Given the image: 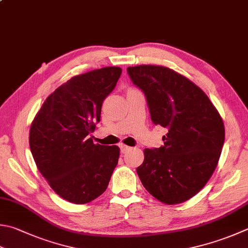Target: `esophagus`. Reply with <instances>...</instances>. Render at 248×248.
Returning a JSON list of instances; mask_svg holds the SVG:
<instances>
[{"label":"esophagus","mask_w":248,"mask_h":248,"mask_svg":"<svg viewBox=\"0 0 248 248\" xmlns=\"http://www.w3.org/2000/svg\"><path fill=\"white\" fill-rule=\"evenodd\" d=\"M120 148H121V151H122L123 153L127 152V151L129 150V149H130V147L126 146V144H124V143H121V144H120Z\"/></svg>","instance_id":"obj_1"}]
</instances>
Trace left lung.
I'll return each instance as SVG.
<instances>
[{
	"label": "left lung",
	"instance_id": "1",
	"mask_svg": "<svg viewBox=\"0 0 248 248\" xmlns=\"http://www.w3.org/2000/svg\"><path fill=\"white\" fill-rule=\"evenodd\" d=\"M127 71L147 97L152 122L168 129L164 146L144 149L137 174L163 204L184 203L216 170L225 142L221 115L198 85L172 69L140 64Z\"/></svg>",
	"mask_w": 248,
	"mask_h": 248
}]
</instances>
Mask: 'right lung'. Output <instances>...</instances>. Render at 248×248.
I'll return each mask as SVG.
<instances>
[{
    "instance_id": "obj_1",
    "label": "right lung",
    "mask_w": 248,
    "mask_h": 248,
    "mask_svg": "<svg viewBox=\"0 0 248 248\" xmlns=\"http://www.w3.org/2000/svg\"><path fill=\"white\" fill-rule=\"evenodd\" d=\"M120 67L70 78L51 93L31 123L29 144L37 170L60 198L86 204L105 192L120 148L94 143L102 101L114 90Z\"/></svg>"
}]
</instances>
